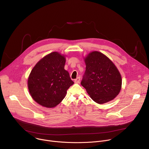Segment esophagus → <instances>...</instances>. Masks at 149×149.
Listing matches in <instances>:
<instances>
[{"label": "esophagus", "instance_id": "esophagus-1", "mask_svg": "<svg viewBox=\"0 0 149 149\" xmlns=\"http://www.w3.org/2000/svg\"><path fill=\"white\" fill-rule=\"evenodd\" d=\"M74 82L75 83H79L80 82V77H77L76 79H74Z\"/></svg>", "mask_w": 149, "mask_h": 149}]
</instances>
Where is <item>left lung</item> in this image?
<instances>
[{
	"instance_id": "obj_1",
	"label": "left lung",
	"mask_w": 149,
	"mask_h": 149,
	"mask_svg": "<svg viewBox=\"0 0 149 149\" xmlns=\"http://www.w3.org/2000/svg\"><path fill=\"white\" fill-rule=\"evenodd\" d=\"M86 71L81 81L91 98L103 104L113 100L122 86L121 76L113 63L99 52H93L85 59Z\"/></svg>"
}]
</instances>
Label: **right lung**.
Wrapping results in <instances>:
<instances>
[{
  "instance_id": "add662e5",
  "label": "right lung",
  "mask_w": 149,
  "mask_h": 149,
  "mask_svg": "<svg viewBox=\"0 0 149 149\" xmlns=\"http://www.w3.org/2000/svg\"><path fill=\"white\" fill-rule=\"evenodd\" d=\"M65 63L63 56L52 52L33 68L28 79V87L32 98L39 104L55 107L74 84L69 72L64 69Z\"/></svg>"
}]
</instances>
